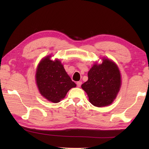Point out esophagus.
I'll use <instances>...</instances> for the list:
<instances>
[{
    "label": "esophagus",
    "mask_w": 149,
    "mask_h": 149,
    "mask_svg": "<svg viewBox=\"0 0 149 149\" xmlns=\"http://www.w3.org/2000/svg\"><path fill=\"white\" fill-rule=\"evenodd\" d=\"M81 84H82V82L81 81L77 82V87H81Z\"/></svg>",
    "instance_id": "34e87169"
}]
</instances>
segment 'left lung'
<instances>
[{
    "label": "left lung",
    "instance_id": "obj_1",
    "mask_svg": "<svg viewBox=\"0 0 149 149\" xmlns=\"http://www.w3.org/2000/svg\"><path fill=\"white\" fill-rule=\"evenodd\" d=\"M88 80L81 85L91 104L109 106L116 99L121 86L118 67L111 60L104 58L102 64H94L88 73Z\"/></svg>",
    "mask_w": 149,
    "mask_h": 149
}]
</instances>
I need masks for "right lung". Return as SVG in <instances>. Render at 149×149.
Masks as SVG:
<instances>
[{
  "label": "right lung",
  "instance_id": "right-lung-1",
  "mask_svg": "<svg viewBox=\"0 0 149 149\" xmlns=\"http://www.w3.org/2000/svg\"><path fill=\"white\" fill-rule=\"evenodd\" d=\"M47 56L42 59L36 69V82L42 95L54 103L65 97L68 91L76 84L66 72L58 59H50Z\"/></svg>",
  "mask_w": 149,
  "mask_h": 149
}]
</instances>
